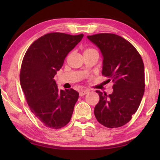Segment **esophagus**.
<instances>
[{
    "label": "esophagus",
    "mask_w": 160,
    "mask_h": 160,
    "mask_svg": "<svg viewBox=\"0 0 160 160\" xmlns=\"http://www.w3.org/2000/svg\"><path fill=\"white\" fill-rule=\"evenodd\" d=\"M89 92V91L88 90H81L80 92V93H79V94H80V97H82V96H83V95H85L86 94H88Z\"/></svg>",
    "instance_id": "esophagus-1"
}]
</instances>
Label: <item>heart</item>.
I'll use <instances>...</instances> for the list:
<instances>
[{
	"instance_id": "heart-1",
	"label": "heart",
	"mask_w": 160,
	"mask_h": 160,
	"mask_svg": "<svg viewBox=\"0 0 160 160\" xmlns=\"http://www.w3.org/2000/svg\"><path fill=\"white\" fill-rule=\"evenodd\" d=\"M94 49H93V48H87V49H85V52H86V51H94Z\"/></svg>"
}]
</instances>
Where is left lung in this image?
Masks as SVG:
<instances>
[{
    "label": "left lung",
    "instance_id": "1",
    "mask_svg": "<svg viewBox=\"0 0 160 160\" xmlns=\"http://www.w3.org/2000/svg\"><path fill=\"white\" fill-rule=\"evenodd\" d=\"M88 38L102 53V75L113 82V92L109 95L96 91L99 101L94 107V116L107 128L123 126L137 112L144 94L142 59L133 45L118 35L100 33Z\"/></svg>",
    "mask_w": 160,
    "mask_h": 160
}]
</instances>
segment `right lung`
<instances>
[{
	"label": "right lung",
	"mask_w": 160,
	"mask_h": 160,
	"mask_svg": "<svg viewBox=\"0 0 160 160\" xmlns=\"http://www.w3.org/2000/svg\"><path fill=\"white\" fill-rule=\"evenodd\" d=\"M83 36L45 34L30 45L22 62L20 81L29 109L49 128L59 129L69 123L79 97L72 88L58 90L53 78Z\"/></svg>",
	"instance_id": "add662e5"
}]
</instances>
